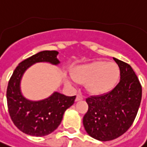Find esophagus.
I'll use <instances>...</instances> for the list:
<instances>
[{"label": "esophagus", "instance_id": "1", "mask_svg": "<svg viewBox=\"0 0 147 147\" xmlns=\"http://www.w3.org/2000/svg\"><path fill=\"white\" fill-rule=\"evenodd\" d=\"M84 97L81 95V94H77V96H76V101H80V100H83Z\"/></svg>", "mask_w": 147, "mask_h": 147}]
</instances>
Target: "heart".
Instances as JSON below:
<instances>
[{"label":"heart","instance_id":"b5f03b06","mask_svg":"<svg viewBox=\"0 0 147 147\" xmlns=\"http://www.w3.org/2000/svg\"><path fill=\"white\" fill-rule=\"evenodd\" d=\"M120 76L119 66L113 62L94 61L80 65L71 76L80 84H85L90 94L102 95L111 92L118 82Z\"/></svg>","mask_w":147,"mask_h":147}]
</instances>
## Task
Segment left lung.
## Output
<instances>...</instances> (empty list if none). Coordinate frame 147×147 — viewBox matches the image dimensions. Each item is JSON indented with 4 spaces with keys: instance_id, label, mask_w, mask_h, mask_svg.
Returning <instances> with one entry per match:
<instances>
[{
    "instance_id": "1",
    "label": "left lung",
    "mask_w": 147,
    "mask_h": 147,
    "mask_svg": "<svg viewBox=\"0 0 147 147\" xmlns=\"http://www.w3.org/2000/svg\"><path fill=\"white\" fill-rule=\"evenodd\" d=\"M113 59L119 67V82L107 94L86 98L89 109L83 118L87 134L102 142L115 139L130 128L142 100V85L131 66Z\"/></svg>"
}]
</instances>
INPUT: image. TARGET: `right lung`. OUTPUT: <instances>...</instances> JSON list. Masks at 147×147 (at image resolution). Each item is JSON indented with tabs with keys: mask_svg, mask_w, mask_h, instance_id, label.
I'll return each mask as SVG.
<instances>
[{
	"mask_svg": "<svg viewBox=\"0 0 147 147\" xmlns=\"http://www.w3.org/2000/svg\"><path fill=\"white\" fill-rule=\"evenodd\" d=\"M58 54L55 50L34 54L18 64L9 79L6 91L8 111L14 125L24 134L36 137L51 134L59 126L66 110L75 102L76 96L67 97L58 92L40 101H30L21 92L20 83L25 71L36 63L58 65Z\"/></svg>",
	"mask_w": 147,
	"mask_h": 147,
	"instance_id": "obj_1",
	"label": "right lung"
}]
</instances>
